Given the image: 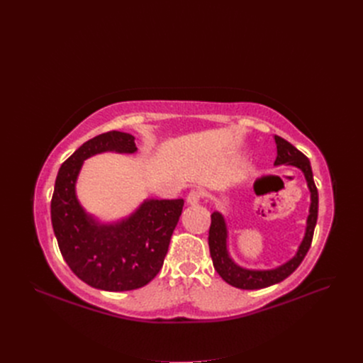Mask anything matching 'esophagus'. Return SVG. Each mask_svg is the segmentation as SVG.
Segmentation results:
<instances>
[{"label": "esophagus", "instance_id": "1", "mask_svg": "<svg viewBox=\"0 0 363 363\" xmlns=\"http://www.w3.org/2000/svg\"><path fill=\"white\" fill-rule=\"evenodd\" d=\"M201 197H203V196H201V193L199 191V189H193V191H189V194L186 196V204L196 206V204L200 203Z\"/></svg>", "mask_w": 363, "mask_h": 363}]
</instances>
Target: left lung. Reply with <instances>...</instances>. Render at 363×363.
Instances as JSON below:
<instances>
[{"label": "left lung", "mask_w": 363, "mask_h": 363, "mask_svg": "<svg viewBox=\"0 0 363 363\" xmlns=\"http://www.w3.org/2000/svg\"><path fill=\"white\" fill-rule=\"evenodd\" d=\"M274 138L277 144L275 164L294 166L300 169L304 178H306L308 188L311 191V207L309 216L306 220V231H304V237L298 245L296 255L290 260L277 266L274 269H247L237 264L233 260L230 252H228V228L225 218L220 212H213L211 230H208V249H211L213 266L225 282L241 290L266 289L284 281L285 278H289L298 268L304 256L308 255L318 220V189L313 182V174L309 159L289 141H285L278 135H275Z\"/></svg>", "instance_id": "left-lung-1"}]
</instances>
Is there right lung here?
<instances>
[{
	"mask_svg": "<svg viewBox=\"0 0 363 363\" xmlns=\"http://www.w3.org/2000/svg\"><path fill=\"white\" fill-rule=\"evenodd\" d=\"M130 133L110 130L84 143L62 164L51 199V222L63 259L88 285L129 291L147 285L163 266L184 200L147 199L130 216L101 223L76 197V181L86 159L106 151L132 155Z\"/></svg>",
	"mask_w": 363,
	"mask_h": 363,
	"instance_id": "add662e5",
	"label": "right lung"
}]
</instances>
